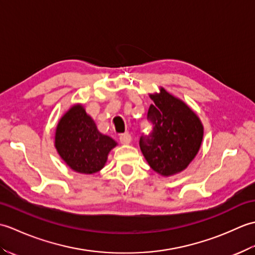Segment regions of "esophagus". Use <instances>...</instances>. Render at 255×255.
<instances>
[{
    "label": "esophagus",
    "instance_id": "34e87169",
    "mask_svg": "<svg viewBox=\"0 0 255 255\" xmlns=\"http://www.w3.org/2000/svg\"><path fill=\"white\" fill-rule=\"evenodd\" d=\"M119 140H121V142L123 144H128V143H130V141H131V136L128 132L121 133V134H119Z\"/></svg>",
    "mask_w": 255,
    "mask_h": 255
}]
</instances>
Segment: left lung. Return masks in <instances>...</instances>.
I'll list each match as a JSON object with an SVG mask.
<instances>
[{"mask_svg": "<svg viewBox=\"0 0 255 255\" xmlns=\"http://www.w3.org/2000/svg\"><path fill=\"white\" fill-rule=\"evenodd\" d=\"M149 134L140 137V149L150 167L170 176L185 170L196 156L203 141L204 127L198 116L183 101L161 88L151 94Z\"/></svg>", "mask_w": 255, "mask_h": 255, "instance_id": "left-lung-1", "label": "left lung"}]
</instances>
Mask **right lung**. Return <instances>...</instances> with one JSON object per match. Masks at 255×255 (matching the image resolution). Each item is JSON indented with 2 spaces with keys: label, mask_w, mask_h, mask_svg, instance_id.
I'll list each match as a JSON object with an SVG mask.
<instances>
[{
  "label": "right lung",
  "mask_w": 255,
  "mask_h": 255,
  "mask_svg": "<svg viewBox=\"0 0 255 255\" xmlns=\"http://www.w3.org/2000/svg\"><path fill=\"white\" fill-rule=\"evenodd\" d=\"M116 141L97 130L82 105H74L64 114L56 129L55 145L59 155L71 169L93 174L104 167Z\"/></svg>",
  "instance_id": "obj_1"
}]
</instances>
